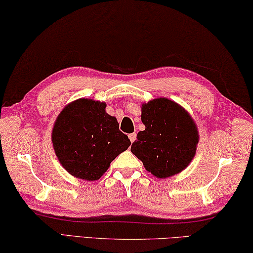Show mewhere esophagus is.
Returning <instances> with one entry per match:
<instances>
[{"label":"esophagus","instance_id":"obj_1","mask_svg":"<svg viewBox=\"0 0 253 253\" xmlns=\"http://www.w3.org/2000/svg\"><path fill=\"white\" fill-rule=\"evenodd\" d=\"M128 138H130L131 143H133L134 141H135V138H136V133H131V134H128Z\"/></svg>","mask_w":253,"mask_h":253}]
</instances>
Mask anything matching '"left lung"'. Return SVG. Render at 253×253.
<instances>
[{"label": "left lung", "mask_w": 253, "mask_h": 253, "mask_svg": "<svg viewBox=\"0 0 253 253\" xmlns=\"http://www.w3.org/2000/svg\"><path fill=\"white\" fill-rule=\"evenodd\" d=\"M145 130L137 133L131 152L156 178L172 177L187 168L197 153L199 131L191 115L168 98L141 107Z\"/></svg>", "instance_id": "8db88e82"}]
</instances>
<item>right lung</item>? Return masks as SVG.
Returning a JSON list of instances; mask_svg holds the SVG:
<instances>
[{
	"mask_svg": "<svg viewBox=\"0 0 253 253\" xmlns=\"http://www.w3.org/2000/svg\"><path fill=\"white\" fill-rule=\"evenodd\" d=\"M106 102L80 98L66 105L53 125L51 138L60 164L72 176L95 181L131 145Z\"/></svg>",
	"mask_w": 253,
	"mask_h": 253,
	"instance_id": "right-lung-1",
	"label": "right lung"
}]
</instances>
